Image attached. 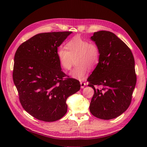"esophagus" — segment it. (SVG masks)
I'll return each instance as SVG.
<instances>
[{
    "label": "esophagus",
    "mask_w": 147,
    "mask_h": 147,
    "mask_svg": "<svg viewBox=\"0 0 147 147\" xmlns=\"http://www.w3.org/2000/svg\"><path fill=\"white\" fill-rule=\"evenodd\" d=\"M80 84H81V88H84V86L86 85V82H84L81 81V82H80Z\"/></svg>",
    "instance_id": "1"
}]
</instances>
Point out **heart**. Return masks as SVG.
I'll list each match as a JSON object with an SVG mask.
<instances>
[{
	"mask_svg": "<svg viewBox=\"0 0 147 147\" xmlns=\"http://www.w3.org/2000/svg\"><path fill=\"white\" fill-rule=\"evenodd\" d=\"M66 48H60L57 52L60 66L65 70H69L75 60L76 65L70 75L79 80H85L90 68L94 69L99 63L100 51L98 46L94 42L76 36L67 42Z\"/></svg>",
	"mask_w": 147,
	"mask_h": 147,
	"instance_id": "1",
	"label": "heart"
}]
</instances>
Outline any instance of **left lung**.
Returning <instances> with one entry per match:
<instances>
[{
	"mask_svg": "<svg viewBox=\"0 0 147 147\" xmlns=\"http://www.w3.org/2000/svg\"><path fill=\"white\" fill-rule=\"evenodd\" d=\"M91 38L99 48L100 59L87 79L88 86L94 90L90 111L97 118L112 119L131 103L137 81L134 56L128 46L111 32H96ZM95 85L102 88L96 89Z\"/></svg>",
	"mask_w": 147,
	"mask_h": 147,
	"instance_id": "1",
	"label": "left lung"
}]
</instances>
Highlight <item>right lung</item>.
Instances as JSON below:
<instances>
[{"instance_id":"1","label":"right lung","mask_w":147,"mask_h":147,"mask_svg":"<svg viewBox=\"0 0 147 147\" xmlns=\"http://www.w3.org/2000/svg\"><path fill=\"white\" fill-rule=\"evenodd\" d=\"M71 31L36 34L21 44L14 55L13 79L23 109L51 122L66 113L67 98L80 89L79 81L66 77L57 58L59 47Z\"/></svg>"}]
</instances>
